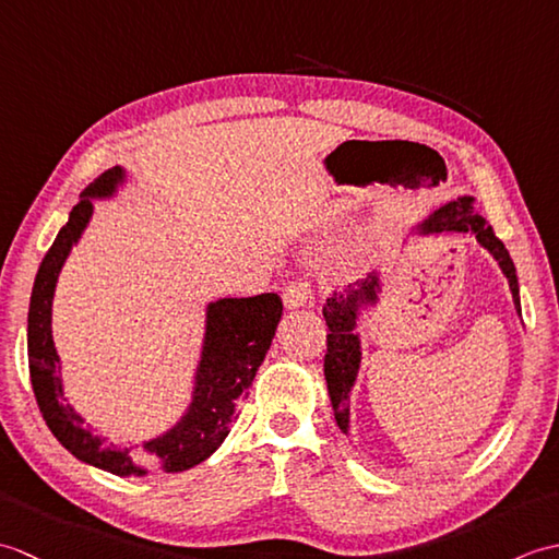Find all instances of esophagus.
<instances>
[{
  "instance_id": "1",
  "label": "esophagus",
  "mask_w": 559,
  "mask_h": 559,
  "mask_svg": "<svg viewBox=\"0 0 559 559\" xmlns=\"http://www.w3.org/2000/svg\"><path fill=\"white\" fill-rule=\"evenodd\" d=\"M312 300V283L307 278L293 281L290 286L283 293V302H286L288 310H298V307H305Z\"/></svg>"
}]
</instances>
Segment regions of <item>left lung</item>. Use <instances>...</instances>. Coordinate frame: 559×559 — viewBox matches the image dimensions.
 Segmentation results:
<instances>
[{
  "mask_svg": "<svg viewBox=\"0 0 559 559\" xmlns=\"http://www.w3.org/2000/svg\"><path fill=\"white\" fill-rule=\"evenodd\" d=\"M418 230L423 235L432 233H473L476 240L488 249V252L500 261L504 276L512 288V298L516 310L521 312L519 302V281L514 261L509 257L507 247L502 245L500 237L495 235L492 225L485 221L478 211H473L471 199H459L451 204L437 209L430 218H425ZM379 278L370 276L365 278L358 288H348L346 295H334L324 305V319L329 326L326 334V355H324V377L331 396V406H334V418L343 432H348V394L355 384L360 367V338L355 334V322H358V310L365 302L377 300Z\"/></svg>",
  "mask_w": 559,
  "mask_h": 559,
  "instance_id": "left-lung-1",
  "label": "left lung"
}]
</instances>
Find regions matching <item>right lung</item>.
Returning <instances> with one entry per match:
<instances>
[{
  "instance_id": "right-lung-1",
  "label": "right lung",
  "mask_w": 559,
  "mask_h": 559,
  "mask_svg": "<svg viewBox=\"0 0 559 559\" xmlns=\"http://www.w3.org/2000/svg\"><path fill=\"white\" fill-rule=\"evenodd\" d=\"M122 177V168H110L86 187L81 201L69 213V223L57 233L38 269L28 307L31 384L47 427L76 459L115 476L180 473L209 459L228 437L240 401L252 386V379L276 334L283 302L276 293H261L254 298H223L209 305L206 341L197 370L192 406L170 432L144 442L136 454L83 430L81 415L64 403L62 379H59V358L50 329L52 295L69 249L91 218V197H110Z\"/></svg>"
}]
</instances>
